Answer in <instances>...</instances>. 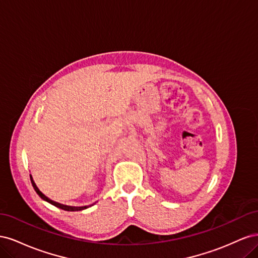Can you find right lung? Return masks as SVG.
Instances as JSON below:
<instances>
[{
	"label": "right lung",
	"instance_id": "add662e5",
	"mask_svg": "<svg viewBox=\"0 0 258 258\" xmlns=\"http://www.w3.org/2000/svg\"><path fill=\"white\" fill-rule=\"evenodd\" d=\"M30 178H31V183H32V186H33V188L35 189V191L37 192V195L38 196H40L42 199H44L45 201H47V202H49V204H51L52 206H54V207H57V208H60V209H62V210H64V211H82V210H84V209H87L88 207H70V206H64V205H61V204H58V202H56V201H53V200H51V199H49L48 197H46L45 195L37 188V186L35 185V183H34V181H33V178H32V176L30 175Z\"/></svg>",
	"mask_w": 258,
	"mask_h": 258
}]
</instances>
